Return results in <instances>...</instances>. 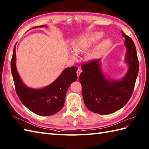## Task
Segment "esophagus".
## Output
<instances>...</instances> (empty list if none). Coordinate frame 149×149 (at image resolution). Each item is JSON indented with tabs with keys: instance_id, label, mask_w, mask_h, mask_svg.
I'll use <instances>...</instances> for the list:
<instances>
[{
	"instance_id": "1",
	"label": "esophagus",
	"mask_w": 149,
	"mask_h": 149,
	"mask_svg": "<svg viewBox=\"0 0 149 149\" xmlns=\"http://www.w3.org/2000/svg\"><path fill=\"white\" fill-rule=\"evenodd\" d=\"M81 72H82L81 69L79 68L77 69V76H78V77L79 76V75H80V74L81 73Z\"/></svg>"
}]
</instances>
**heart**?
Instances as JSON below:
<instances>
[{"instance_id":"1","label":"heart","mask_w":149,"mask_h":149,"mask_svg":"<svg viewBox=\"0 0 149 149\" xmlns=\"http://www.w3.org/2000/svg\"><path fill=\"white\" fill-rule=\"evenodd\" d=\"M103 36V33L102 32H96L89 35H86L82 36L78 39L77 42L74 44V49L77 53H80L82 51H84L89 49L93 45L97 43L98 41L102 39ZM109 44L108 40H105L103 42L102 46H106ZM96 56L95 54L92 55L93 57Z\"/></svg>"}]
</instances>
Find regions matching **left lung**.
<instances>
[{
	"instance_id": "1",
	"label": "left lung",
	"mask_w": 149,
	"mask_h": 149,
	"mask_svg": "<svg viewBox=\"0 0 149 149\" xmlns=\"http://www.w3.org/2000/svg\"><path fill=\"white\" fill-rule=\"evenodd\" d=\"M127 48L126 61L129 69L120 81L108 80L102 73L100 60L82 63V72L79 77L82 85L83 100L91 112L106 115L116 112L128 102L135 85L139 70V61L133 40L123 32Z\"/></svg>"
}]
</instances>
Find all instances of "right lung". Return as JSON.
<instances>
[{
    "instance_id": "1",
    "label": "right lung",
    "mask_w": 149,
    "mask_h": 149,
    "mask_svg": "<svg viewBox=\"0 0 149 149\" xmlns=\"http://www.w3.org/2000/svg\"><path fill=\"white\" fill-rule=\"evenodd\" d=\"M42 26L44 25L38 27ZM15 46L11 61V68L16 92L20 101L30 111L37 115L47 116L57 113L64 105L69 86L77 80V67L66 68L56 81L46 88L40 89L29 88L23 84L16 70Z\"/></svg>"
}]
</instances>
